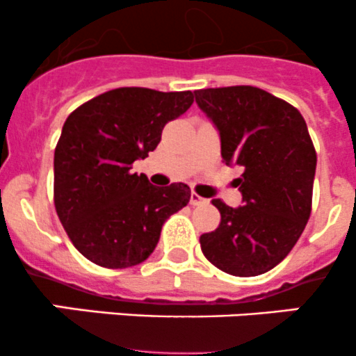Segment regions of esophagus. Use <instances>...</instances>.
Segmentation results:
<instances>
[{
	"label": "esophagus",
	"mask_w": 356,
	"mask_h": 356,
	"mask_svg": "<svg viewBox=\"0 0 356 356\" xmlns=\"http://www.w3.org/2000/svg\"><path fill=\"white\" fill-rule=\"evenodd\" d=\"M189 201H191L193 207H200V204H207V200L201 198V196L196 195V193H193V195H191V200H189Z\"/></svg>",
	"instance_id": "obj_1"
}]
</instances>
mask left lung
I'll use <instances>...</instances> for the list:
<instances>
[{
    "label": "left lung",
    "mask_w": 356,
    "mask_h": 356,
    "mask_svg": "<svg viewBox=\"0 0 356 356\" xmlns=\"http://www.w3.org/2000/svg\"><path fill=\"white\" fill-rule=\"evenodd\" d=\"M195 98L217 129L224 163L243 168L234 181L243 204L213 200L220 225L201 236V251L225 274H265L288 257L310 217L317 155L305 118L251 86L200 89Z\"/></svg>",
    "instance_id": "8db88e82"
}]
</instances>
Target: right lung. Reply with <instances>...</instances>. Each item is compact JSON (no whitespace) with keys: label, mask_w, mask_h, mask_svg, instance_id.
<instances>
[{"label":"right lung","mask_w":356,"mask_h":356,"mask_svg":"<svg viewBox=\"0 0 356 356\" xmlns=\"http://www.w3.org/2000/svg\"><path fill=\"white\" fill-rule=\"evenodd\" d=\"M193 105V92L120 88L72 111L55 149V207L74 246L92 264L125 268L156 248L167 218L184 208V182L156 188L131 172L161 131Z\"/></svg>","instance_id":"add662e5"}]
</instances>
